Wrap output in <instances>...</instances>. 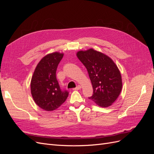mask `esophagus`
I'll return each mask as SVG.
<instances>
[{
  "instance_id": "obj_1",
  "label": "esophagus",
  "mask_w": 154,
  "mask_h": 154,
  "mask_svg": "<svg viewBox=\"0 0 154 154\" xmlns=\"http://www.w3.org/2000/svg\"><path fill=\"white\" fill-rule=\"evenodd\" d=\"M81 88H82V87H81L80 85H78L76 88H74L73 90H74V91H78V90L81 89Z\"/></svg>"
}]
</instances>
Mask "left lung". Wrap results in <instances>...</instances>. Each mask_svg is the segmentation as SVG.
Returning a JSON list of instances; mask_svg holds the SVG:
<instances>
[{
    "instance_id": "1",
    "label": "left lung",
    "mask_w": 154,
    "mask_h": 154,
    "mask_svg": "<svg viewBox=\"0 0 154 154\" xmlns=\"http://www.w3.org/2000/svg\"><path fill=\"white\" fill-rule=\"evenodd\" d=\"M78 59L86 67L93 87L89 97L101 107H108L117 100L122 90L119 70L109 56L94 49L79 51Z\"/></svg>"
}]
</instances>
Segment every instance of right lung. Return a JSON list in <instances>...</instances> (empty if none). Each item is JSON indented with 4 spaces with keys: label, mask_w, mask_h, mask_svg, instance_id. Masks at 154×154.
<instances>
[{
    "label": "right lung",
    "mask_w": 154,
    "mask_h": 154,
    "mask_svg": "<svg viewBox=\"0 0 154 154\" xmlns=\"http://www.w3.org/2000/svg\"><path fill=\"white\" fill-rule=\"evenodd\" d=\"M63 53L53 52L42 58L31 80V93L35 103L45 111H53L67 100L69 92L62 91L56 77L58 65Z\"/></svg>",
    "instance_id": "obj_1"
}]
</instances>
